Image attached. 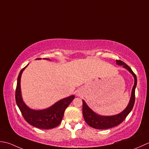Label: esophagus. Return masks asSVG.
I'll use <instances>...</instances> for the list:
<instances>
[{
    "instance_id": "34e87169",
    "label": "esophagus",
    "mask_w": 149,
    "mask_h": 149,
    "mask_svg": "<svg viewBox=\"0 0 149 149\" xmlns=\"http://www.w3.org/2000/svg\"><path fill=\"white\" fill-rule=\"evenodd\" d=\"M77 96H80L81 95V92L79 91H78L77 92Z\"/></svg>"
}]
</instances>
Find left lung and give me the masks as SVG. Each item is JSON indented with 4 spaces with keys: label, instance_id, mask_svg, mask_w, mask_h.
Segmentation results:
<instances>
[{
    "label": "left lung",
    "instance_id": "8db88e82",
    "mask_svg": "<svg viewBox=\"0 0 149 149\" xmlns=\"http://www.w3.org/2000/svg\"><path fill=\"white\" fill-rule=\"evenodd\" d=\"M116 62L118 65H123V68L127 69L134 78V84L132 89L131 96H130L129 103L127 107L120 114L114 115V116H101V115L96 114L91 109H90L83 100L82 113L84 118L88 125L93 128L96 129H107L118 125L125 119L127 115L130 113V111H132L133 107H134L135 102V89L136 85H137V78H136V74L132 71L130 67L127 65L125 62L119 60H116Z\"/></svg>",
    "mask_w": 149,
    "mask_h": 149
}]
</instances>
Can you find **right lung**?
I'll list each match as a JSON object with an SVG mask.
<instances>
[{
  "label": "right lung",
  "instance_id": "obj_1",
  "mask_svg": "<svg viewBox=\"0 0 149 149\" xmlns=\"http://www.w3.org/2000/svg\"><path fill=\"white\" fill-rule=\"evenodd\" d=\"M28 65V64L20 71L17 78V88L15 91V100L17 105L19 107L24 119L31 125L41 129L54 128L61 123L65 109L73 100L74 96L72 95L60 100L50 107L43 110H33L30 109L24 102L20 89L21 75Z\"/></svg>",
  "mask_w": 149,
  "mask_h": 149
}]
</instances>
